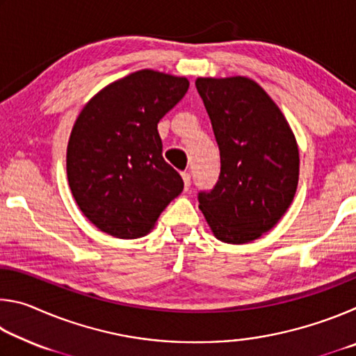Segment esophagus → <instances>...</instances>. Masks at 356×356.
<instances>
[{"instance_id": "34e87169", "label": "esophagus", "mask_w": 356, "mask_h": 356, "mask_svg": "<svg viewBox=\"0 0 356 356\" xmlns=\"http://www.w3.org/2000/svg\"><path fill=\"white\" fill-rule=\"evenodd\" d=\"M182 179H184L185 190H188L190 185H191V176H190V172H182Z\"/></svg>"}]
</instances>
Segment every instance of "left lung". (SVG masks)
Wrapping results in <instances>:
<instances>
[{
  "instance_id": "obj_1",
  "label": "left lung",
  "mask_w": 356,
  "mask_h": 356,
  "mask_svg": "<svg viewBox=\"0 0 356 356\" xmlns=\"http://www.w3.org/2000/svg\"><path fill=\"white\" fill-rule=\"evenodd\" d=\"M196 89L221 159L218 182L197 196L200 209L221 242H252L293 201L300 172L297 140L278 105L251 78L201 76Z\"/></svg>"
}]
</instances>
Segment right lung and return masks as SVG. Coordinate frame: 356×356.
<instances>
[{
	"mask_svg": "<svg viewBox=\"0 0 356 356\" xmlns=\"http://www.w3.org/2000/svg\"><path fill=\"white\" fill-rule=\"evenodd\" d=\"M188 86L185 76L138 70L108 84L78 114L67 144V180L83 215L102 232L146 236L182 193V177L161 155L156 124Z\"/></svg>",
	"mask_w": 356,
	"mask_h": 356,
	"instance_id": "1",
	"label": "right lung"
}]
</instances>
